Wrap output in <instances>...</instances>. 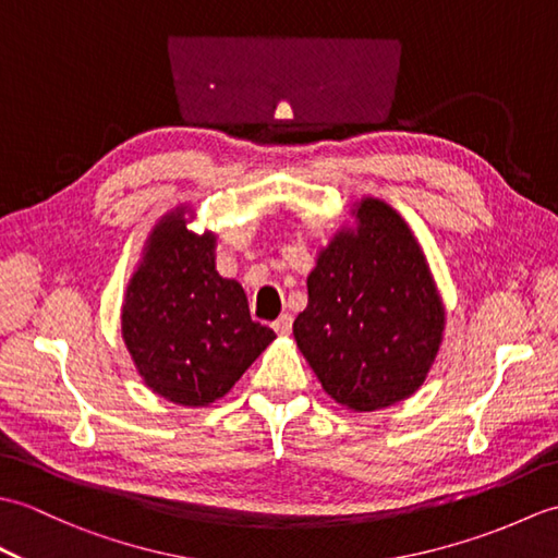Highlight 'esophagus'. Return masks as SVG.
Listing matches in <instances>:
<instances>
[{
	"label": "esophagus",
	"mask_w": 558,
	"mask_h": 558,
	"mask_svg": "<svg viewBox=\"0 0 558 558\" xmlns=\"http://www.w3.org/2000/svg\"><path fill=\"white\" fill-rule=\"evenodd\" d=\"M272 328H276L278 336H290L292 330V316L290 314H282L276 324H272Z\"/></svg>",
	"instance_id": "obj_1"
}]
</instances>
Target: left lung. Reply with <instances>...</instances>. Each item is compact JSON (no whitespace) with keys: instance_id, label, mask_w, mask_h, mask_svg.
<instances>
[{"instance_id":"left-lung-1","label":"left lung","mask_w":558,"mask_h":558,"mask_svg":"<svg viewBox=\"0 0 558 558\" xmlns=\"http://www.w3.org/2000/svg\"><path fill=\"white\" fill-rule=\"evenodd\" d=\"M306 278L292 333L326 393L354 412L410 398L436 360L446 310L408 222L378 198L352 210Z\"/></svg>"}]
</instances>
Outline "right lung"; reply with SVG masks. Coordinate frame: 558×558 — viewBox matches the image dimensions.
Masks as SVG:
<instances>
[{
	"label": "right lung",
	"instance_id": "right-lung-1",
	"mask_svg": "<svg viewBox=\"0 0 558 558\" xmlns=\"http://www.w3.org/2000/svg\"><path fill=\"white\" fill-rule=\"evenodd\" d=\"M122 338L153 393L206 408L276 333L252 322L240 282L216 270V234L186 230V208H177L153 228L129 280Z\"/></svg>",
	"mask_w": 558,
	"mask_h": 558
}]
</instances>
